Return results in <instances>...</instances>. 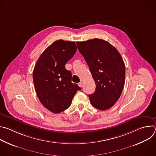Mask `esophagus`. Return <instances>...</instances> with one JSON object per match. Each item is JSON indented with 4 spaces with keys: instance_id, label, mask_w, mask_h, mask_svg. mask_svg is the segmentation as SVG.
Here are the masks:
<instances>
[{
    "instance_id": "34e87169",
    "label": "esophagus",
    "mask_w": 156,
    "mask_h": 156,
    "mask_svg": "<svg viewBox=\"0 0 156 156\" xmlns=\"http://www.w3.org/2000/svg\"><path fill=\"white\" fill-rule=\"evenodd\" d=\"M78 84V86H79L80 87H83V83H82V82L79 83Z\"/></svg>"
}]
</instances>
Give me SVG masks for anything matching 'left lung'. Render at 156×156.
I'll return each mask as SVG.
<instances>
[{
  "label": "left lung",
  "instance_id": "obj_1",
  "mask_svg": "<svg viewBox=\"0 0 156 156\" xmlns=\"http://www.w3.org/2000/svg\"><path fill=\"white\" fill-rule=\"evenodd\" d=\"M96 83L95 92L88 95L95 108L105 110L120 98L125 84V66L123 58L111 44L93 39L76 42Z\"/></svg>",
  "mask_w": 156,
  "mask_h": 156
}]
</instances>
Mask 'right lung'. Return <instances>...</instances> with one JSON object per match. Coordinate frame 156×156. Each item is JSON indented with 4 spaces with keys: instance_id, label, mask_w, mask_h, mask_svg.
Returning a JSON list of instances; mask_svg holds the SVG:
<instances>
[{
    "instance_id": "1",
    "label": "right lung",
    "mask_w": 156,
    "mask_h": 156,
    "mask_svg": "<svg viewBox=\"0 0 156 156\" xmlns=\"http://www.w3.org/2000/svg\"><path fill=\"white\" fill-rule=\"evenodd\" d=\"M77 50L75 42L57 40L44 51L33 70V82L37 96L43 106L58 114L68 108L81 87L72 83V73L65 64Z\"/></svg>"
}]
</instances>
